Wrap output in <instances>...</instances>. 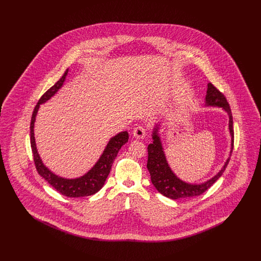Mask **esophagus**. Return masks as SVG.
I'll return each instance as SVG.
<instances>
[{
  "label": "esophagus",
  "mask_w": 261,
  "mask_h": 261,
  "mask_svg": "<svg viewBox=\"0 0 261 261\" xmlns=\"http://www.w3.org/2000/svg\"><path fill=\"white\" fill-rule=\"evenodd\" d=\"M133 135L137 139H142L146 135V128L142 125H138L133 130Z\"/></svg>",
  "instance_id": "34e87169"
}]
</instances>
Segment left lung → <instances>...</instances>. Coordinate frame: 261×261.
Masks as SVG:
<instances>
[{
    "label": "left lung",
    "instance_id": "obj_1",
    "mask_svg": "<svg viewBox=\"0 0 261 261\" xmlns=\"http://www.w3.org/2000/svg\"><path fill=\"white\" fill-rule=\"evenodd\" d=\"M205 102L207 106H217L223 108L229 115V129L232 136V149L234 147V130H233V116L230 106L221 93L213 84L210 83L207 88V94L205 97ZM152 143L148 146V163L147 167L150 174V180L155 189L167 198L172 199H185L191 197H197L208 190L223 174L230 160L225 162L223 168L216 174L211 180L202 184H188L183 182L171 171L168 163L166 162L164 151L162 150V143L160 137L156 134V129L152 134ZM232 152V150H231Z\"/></svg>",
    "mask_w": 261,
    "mask_h": 261
}]
</instances>
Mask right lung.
Masks as SVG:
<instances>
[{
	"label": "right lung",
	"mask_w": 261,
	"mask_h": 261,
	"mask_svg": "<svg viewBox=\"0 0 261 261\" xmlns=\"http://www.w3.org/2000/svg\"><path fill=\"white\" fill-rule=\"evenodd\" d=\"M67 73H68V69L65 70V72L60 78V80L54 86H51L46 93H44V95L38 100L37 105L35 106L31 116L30 144H31V149L33 153V160H34L38 173L40 174L50 184V186L56 189L60 194L68 198L87 197V196L96 194L102 188L112 169V162L115 160L119 149H121V147L128 142L129 136H128V133L124 131L117 134L116 136L112 137L107 148L103 150L101 156L99 158V161L95 164V166L87 174H85L80 178L64 179L50 172V170L43 164L38 154L33 128H34L35 117H36L40 105L47 101L50 97H53L59 91V89L62 87Z\"/></svg>",
	"instance_id": "1"
}]
</instances>
